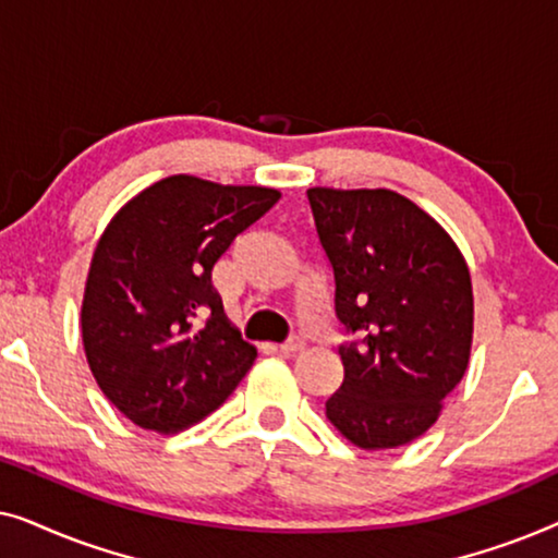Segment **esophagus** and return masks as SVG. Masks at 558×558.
<instances>
[{"mask_svg":"<svg viewBox=\"0 0 558 558\" xmlns=\"http://www.w3.org/2000/svg\"><path fill=\"white\" fill-rule=\"evenodd\" d=\"M279 350L284 355H296V353H302V350H304V340L302 338H289L287 342H281Z\"/></svg>","mask_w":558,"mask_h":558,"instance_id":"34e87169","label":"esophagus"}]
</instances>
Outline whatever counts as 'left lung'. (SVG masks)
Here are the masks:
<instances>
[{
	"mask_svg": "<svg viewBox=\"0 0 558 558\" xmlns=\"http://www.w3.org/2000/svg\"><path fill=\"white\" fill-rule=\"evenodd\" d=\"M335 274L345 378L325 414L361 449L409 445L460 384L472 348V281L445 228L393 190H307Z\"/></svg>",
	"mask_w": 558,
	"mask_h": 558,
	"instance_id": "obj_1",
	"label": "left lung"
}]
</instances>
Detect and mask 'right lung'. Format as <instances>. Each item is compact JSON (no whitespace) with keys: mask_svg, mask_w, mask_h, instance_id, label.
I'll return each instance as SVG.
<instances>
[{"mask_svg":"<svg viewBox=\"0 0 558 558\" xmlns=\"http://www.w3.org/2000/svg\"><path fill=\"white\" fill-rule=\"evenodd\" d=\"M281 197L262 185L172 174L134 195L96 243L81 307L83 350L106 399L172 434L216 411L256 361L210 271Z\"/></svg>","mask_w":558,"mask_h":558,"instance_id":"1","label":"right lung"}]
</instances>
